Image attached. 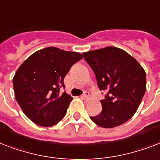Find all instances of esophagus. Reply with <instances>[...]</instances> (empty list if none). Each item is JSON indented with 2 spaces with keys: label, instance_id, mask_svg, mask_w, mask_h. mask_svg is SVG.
Instances as JSON below:
<instances>
[{
  "label": "esophagus",
  "instance_id": "esophagus-1",
  "mask_svg": "<svg viewBox=\"0 0 160 160\" xmlns=\"http://www.w3.org/2000/svg\"><path fill=\"white\" fill-rule=\"evenodd\" d=\"M90 97V94H89L88 92H84L83 94L82 95V98L84 100H87L88 99V98Z\"/></svg>",
  "mask_w": 160,
  "mask_h": 160
}]
</instances>
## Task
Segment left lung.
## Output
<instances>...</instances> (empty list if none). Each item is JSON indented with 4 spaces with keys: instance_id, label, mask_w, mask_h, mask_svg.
I'll list each match as a JSON object with an SVG mask.
<instances>
[{
    "instance_id": "obj_1",
    "label": "left lung",
    "mask_w": 160,
    "mask_h": 160,
    "mask_svg": "<svg viewBox=\"0 0 160 160\" xmlns=\"http://www.w3.org/2000/svg\"><path fill=\"white\" fill-rule=\"evenodd\" d=\"M96 75L98 86L105 92L102 112L90 117L102 128H114L133 117L146 91V73L140 64L125 51L107 47L83 52Z\"/></svg>"
}]
</instances>
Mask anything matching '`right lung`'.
Masks as SVG:
<instances>
[{"instance_id":"right-lung-1","label":"right lung","mask_w":160,"mask_h":160,"mask_svg":"<svg viewBox=\"0 0 160 160\" xmlns=\"http://www.w3.org/2000/svg\"><path fill=\"white\" fill-rule=\"evenodd\" d=\"M80 52L58 48H43L31 55L13 78L15 98L25 115L36 124L51 127L62 119L72 98L60 89Z\"/></svg>"}]
</instances>
